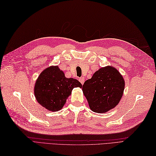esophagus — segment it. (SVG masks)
<instances>
[{
  "instance_id": "esophagus-1",
  "label": "esophagus",
  "mask_w": 156,
  "mask_h": 156,
  "mask_svg": "<svg viewBox=\"0 0 156 156\" xmlns=\"http://www.w3.org/2000/svg\"><path fill=\"white\" fill-rule=\"evenodd\" d=\"M79 81H80V82L82 84H83L84 82V77H80V78H79Z\"/></svg>"
}]
</instances>
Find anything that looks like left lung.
<instances>
[{
    "label": "left lung",
    "mask_w": 156,
    "mask_h": 156,
    "mask_svg": "<svg viewBox=\"0 0 156 156\" xmlns=\"http://www.w3.org/2000/svg\"><path fill=\"white\" fill-rule=\"evenodd\" d=\"M89 107L95 112H107L117 106L122 98L125 81L117 69L101 68L82 86Z\"/></svg>",
    "instance_id": "8db88e82"
}]
</instances>
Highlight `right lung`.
<instances>
[{"mask_svg":"<svg viewBox=\"0 0 156 156\" xmlns=\"http://www.w3.org/2000/svg\"><path fill=\"white\" fill-rule=\"evenodd\" d=\"M82 87L80 82L66 78L58 66H50L39 76L34 87L35 97L43 107L50 111H58L64 107L73 88Z\"/></svg>","mask_w":156,"mask_h":156,"instance_id":"right-lung-1","label":"right lung"}]
</instances>
